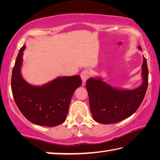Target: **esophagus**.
<instances>
[{
	"mask_svg": "<svg viewBox=\"0 0 160 160\" xmlns=\"http://www.w3.org/2000/svg\"><path fill=\"white\" fill-rule=\"evenodd\" d=\"M90 71H89L88 70H83L82 72L80 73V77H81V79H82V82L85 83L87 80L88 79L89 77H90Z\"/></svg>",
	"mask_w": 160,
	"mask_h": 160,
	"instance_id": "1",
	"label": "esophagus"
}]
</instances>
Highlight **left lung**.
<instances>
[{"mask_svg":"<svg viewBox=\"0 0 160 160\" xmlns=\"http://www.w3.org/2000/svg\"><path fill=\"white\" fill-rule=\"evenodd\" d=\"M142 51L141 47H138ZM141 85L134 90L115 88L100 77L87 80L86 89L94 120L103 124L119 122L136 112L141 104L148 85V68L143 56Z\"/></svg>","mask_w":160,"mask_h":160,"instance_id":"left-lung-1","label":"left lung"}]
</instances>
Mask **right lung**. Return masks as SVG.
<instances>
[{
    "mask_svg": "<svg viewBox=\"0 0 160 160\" xmlns=\"http://www.w3.org/2000/svg\"><path fill=\"white\" fill-rule=\"evenodd\" d=\"M24 45L20 49L11 78L12 96L18 109L30 122L53 127L63 123L72 94L82 84L80 75L58 77L42 86H34L21 75Z\"/></svg>",
    "mask_w": 160,
    "mask_h": 160,
    "instance_id": "obj_1",
    "label": "right lung"
}]
</instances>
